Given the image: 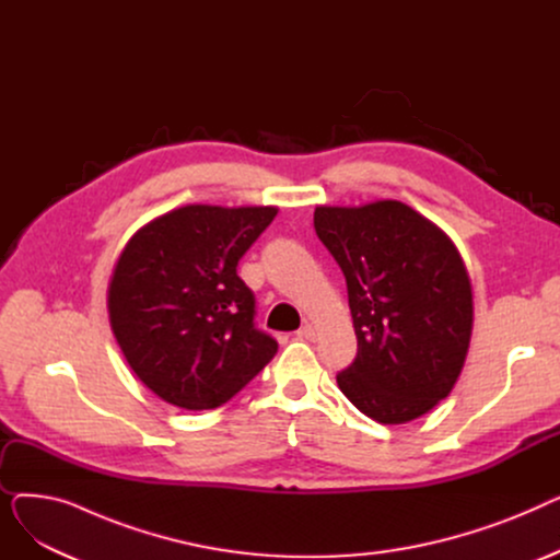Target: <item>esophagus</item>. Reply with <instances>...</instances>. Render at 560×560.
I'll return each mask as SVG.
<instances>
[{"label": "esophagus", "mask_w": 560, "mask_h": 560, "mask_svg": "<svg viewBox=\"0 0 560 560\" xmlns=\"http://www.w3.org/2000/svg\"><path fill=\"white\" fill-rule=\"evenodd\" d=\"M298 338H302V340H313L315 338V327L311 325V322H306V325L298 331Z\"/></svg>", "instance_id": "obj_1"}]
</instances>
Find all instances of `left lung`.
Masks as SVG:
<instances>
[{
	"label": "left lung",
	"instance_id": "obj_1",
	"mask_svg": "<svg viewBox=\"0 0 560 560\" xmlns=\"http://www.w3.org/2000/svg\"><path fill=\"white\" fill-rule=\"evenodd\" d=\"M313 224L345 275L359 340L338 388L381 424L429 413L452 393L472 338V285L456 245L395 199L317 206Z\"/></svg>",
	"mask_w": 560,
	"mask_h": 560
}]
</instances>
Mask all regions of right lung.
<instances>
[{
	"label": "right lung",
	"mask_w": 560,
	"mask_h": 560,
	"mask_svg": "<svg viewBox=\"0 0 560 560\" xmlns=\"http://www.w3.org/2000/svg\"><path fill=\"white\" fill-rule=\"evenodd\" d=\"M275 206L188 203L138 229L108 283V317L136 376L163 401L218 408L277 354L235 272Z\"/></svg>",
	"instance_id": "add662e5"
}]
</instances>
